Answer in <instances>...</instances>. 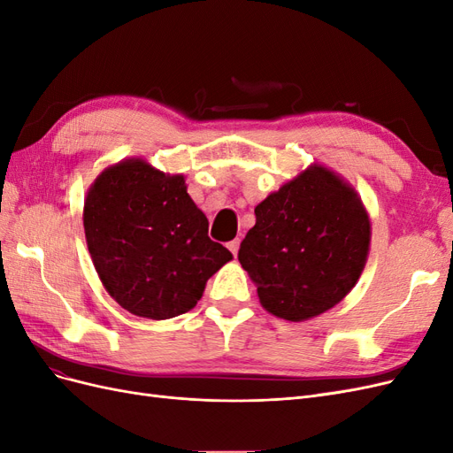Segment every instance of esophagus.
Wrapping results in <instances>:
<instances>
[{
  "instance_id": "obj_1",
  "label": "esophagus",
  "mask_w": 453,
  "mask_h": 453,
  "mask_svg": "<svg viewBox=\"0 0 453 453\" xmlns=\"http://www.w3.org/2000/svg\"><path fill=\"white\" fill-rule=\"evenodd\" d=\"M226 248L232 251V255H238V250H240V240L236 238V240H232V242H228V245H226Z\"/></svg>"
}]
</instances>
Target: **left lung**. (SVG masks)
<instances>
[{"mask_svg": "<svg viewBox=\"0 0 453 453\" xmlns=\"http://www.w3.org/2000/svg\"><path fill=\"white\" fill-rule=\"evenodd\" d=\"M257 223L238 260L260 304L287 321L333 308L357 283L370 245V221L355 190L311 166L255 208Z\"/></svg>", "mask_w": 453, "mask_h": 453, "instance_id": "left-lung-1", "label": "left lung"}]
</instances>
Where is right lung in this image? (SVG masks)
Returning a JSON list of instances; mask_svg holds the SVG:
<instances>
[{"label": "right lung", "mask_w": 453, "mask_h": 453, "mask_svg": "<svg viewBox=\"0 0 453 453\" xmlns=\"http://www.w3.org/2000/svg\"><path fill=\"white\" fill-rule=\"evenodd\" d=\"M85 236L96 272L134 315L170 319L196 306L205 281L232 253L208 236V219L183 175L143 160L107 168L85 200Z\"/></svg>", "instance_id": "add662e5"}]
</instances>
